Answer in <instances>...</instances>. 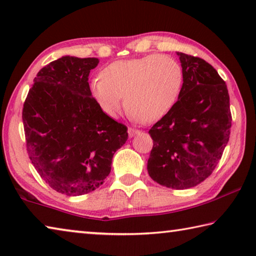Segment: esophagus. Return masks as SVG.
<instances>
[{"instance_id": "1", "label": "esophagus", "mask_w": 256, "mask_h": 256, "mask_svg": "<svg viewBox=\"0 0 256 256\" xmlns=\"http://www.w3.org/2000/svg\"><path fill=\"white\" fill-rule=\"evenodd\" d=\"M138 133H140V130L132 128H128V136H136V134H138Z\"/></svg>"}]
</instances>
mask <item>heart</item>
I'll list each match as a JSON object with an SVG mask.
<instances>
[{
	"mask_svg": "<svg viewBox=\"0 0 256 256\" xmlns=\"http://www.w3.org/2000/svg\"><path fill=\"white\" fill-rule=\"evenodd\" d=\"M183 68L170 56L150 54L116 60L90 82V92L106 115L122 106L141 122H154L174 106L183 86Z\"/></svg>",
	"mask_w": 256,
	"mask_h": 256,
	"instance_id": "obj_1",
	"label": "heart"
}]
</instances>
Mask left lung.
Segmentation results:
<instances>
[{
    "mask_svg": "<svg viewBox=\"0 0 256 256\" xmlns=\"http://www.w3.org/2000/svg\"><path fill=\"white\" fill-rule=\"evenodd\" d=\"M183 86L177 102L149 134L154 141L148 172L170 188H194L214 170L229 141L232 112L227 86L196 56L177 53Z\"/></svg>",
    "mask_w": 256,
    "mask_h": 256,
    "instance_id": "1",
    "label": "left lung"
}]
</instances>
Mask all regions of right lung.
<instances>
[{
  "mask_svg": "<svg viewBox=\"0 0 256 256\" xmlns=\"http://www.w3.org/2000/svg\"><path fill=\"white\" fill-rule=\"evenodd\" d=\"M98 63L74 56L53 60L37 73L24 104L30 162L45 183L68 196L98 188L128 138V128L106 115L90 92L88 76Z\"/></svg>",
  "mask_w": 256,
  "mask_h": 256,
  "instance_id": "obj_1",
  "label": "right lung"
}]
</instances>
